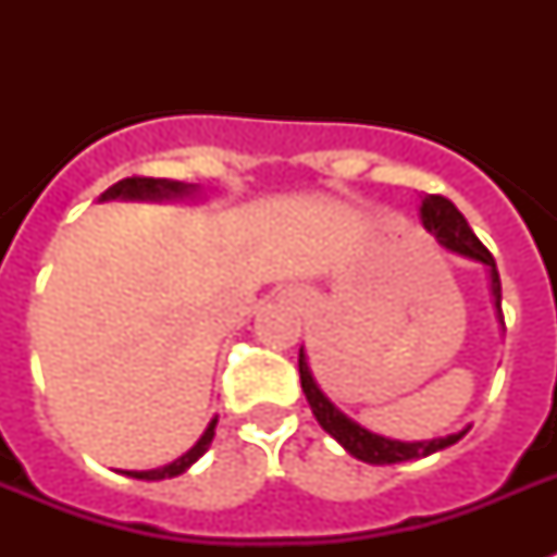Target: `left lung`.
Instances as JSON below:
<instances>
[{
    "label": "left lung",
    "mask_w": 557,
    "mask_h": 557,
    "mask_svg": "<svg viewBox=\"0 0 557 557\" xmlns=\"http://www.w3.org/2000/svg\"><path fill=\"white\" fill-rule=\"evenodd\" d=\"M422 222L445 248L462 253V257H471V260L485 262V265L492 269L494 306H497V312H500V274H497V262H494L492 251L476 239L474 231L468 227L466 216L459 213L457 205L450 199H445V196L431 193V196H424L422 201ZM297 364H300V384H304L306 401L312 407L314 419L321 422V428L330 433L332 440H338L341 445H344L352 457L361 459V462H370V466H389V462H407V459L431 457L436 450L448 448V445H454V442H459L466 436V431L450 433V436H442V440L431 442H396L384 440V436H375V433L364 431V428L352 422V419H347L338 407L332 405L330 398L323 396L321 387L314 384L312 372H309V364H306L304 349H300Z\"/></svg>",
    "instance_id": "left-lung-1"
}]
</instances>
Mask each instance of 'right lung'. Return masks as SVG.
Listing matches in <instances>:
<instances>
[{"mask_svg": "<svg viewBox=\"0 0 557 557\" xmlns=\"http://www.w3.org/2000/svg\"><path fill=\"white\" fill-rule=\"evenodd\" d=\"M182 193H187V185H182V182H168V178H150V176H129V178H121L117 185L109 187V190L103 193V199H117V196H124V199H164V196H182ZM216 422L219 419H210L208 431L201 433V440L187 450L185 457H178L176 462H170V466L164 468H152V471H126V474L135 476V480H168V476H178L210 448V442H213V436H216Z\"/></svg>", "mask_w": 557, "mask_h": 557, "instance_id": "1", "label": "right lung"}]
</instances>
